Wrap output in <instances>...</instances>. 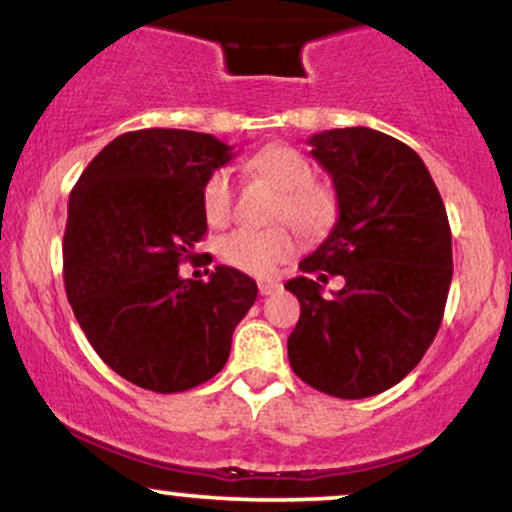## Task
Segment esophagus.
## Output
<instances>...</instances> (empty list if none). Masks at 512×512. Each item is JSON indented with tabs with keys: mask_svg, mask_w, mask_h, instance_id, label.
Wrapping results in <instances>:
<instances>
[{
	"mask_svg": "<svg viewBox=\"0 0 512 512\" xmlns=\"http://www.w3.org/2000/svg\"><path fill=\"white\" fill-rule=\"evenodd\" d=\"M280 282L277 280H261L258 282V292H261L263 296H270V294H275V292H280Z\"/></svg>",
	"mask_w": 512,
	"mask_h": 512,
	"instance_id": "1",
	"label": "esophagus"
}]
</instances>
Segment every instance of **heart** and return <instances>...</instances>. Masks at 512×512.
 Listing matches in <instances>:
<instances>
[{"label": "heart", "instance_id": "obj_1", "mask_svg": "<svg viewBox=\"0 0 512 512\" xmlns=\"http://www.w3.org/2000/svg\"><path fill=\"white\" fill-rule=\"evenodd\" d=\"M251 170L280 189L275 220H289L301 235L323 237L337 218V197L327 185L315 182L313 163L301 151L270 144L251 159ZM201 211L211 225H223L232 216V175L227 168L213 170L201 185ZM296 251V235L289 225L268 230H232L218 242V254L227 266L251 275H268L289 261Z\"/></svg>", "mask_w": 512, "mask_h": 512}]
</instances>
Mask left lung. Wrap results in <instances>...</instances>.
Instances as JSON below:
<instances>
[{
  "label": "left lung",
  "instance_id": "left-lung-1",
  "mask_svg": "<svg viewBox=\"0 0 512 512\" xmlns=\"http://www.w3.org/2000/svg\"><path fill=\"white\" fill-rule=\"evenodd\" d=\"M308 144L339 216L285 285L301 304L289 365L313 389L365 399L401 382L437 337L453 275L449 216L408 144L370 128L325 130ZM330 274L345 287L323 297Z\"/></svg>",
  "mask_w": 512,
  "mask_h": 512
}]
</instances>
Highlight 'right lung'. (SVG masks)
<instances>
[{
    "label": "right lung",
    "instance_id": "1",
    "mask_svg": "<svg viewBox=\"0 0 512 512\" xmlns=\"http://www.w3.org/2000/svg\"><path fill=\"white\" fill-rule=\"evenodd\" d=\"M206 132H125L75 182L63 235V282L92 349L156 394L211 380L258 287L237 268L180 277L204 239L201 185L232 159Z\"/></svg>",
    "mask_w": 512,
    "mask_h": 512
}]
</instances>
